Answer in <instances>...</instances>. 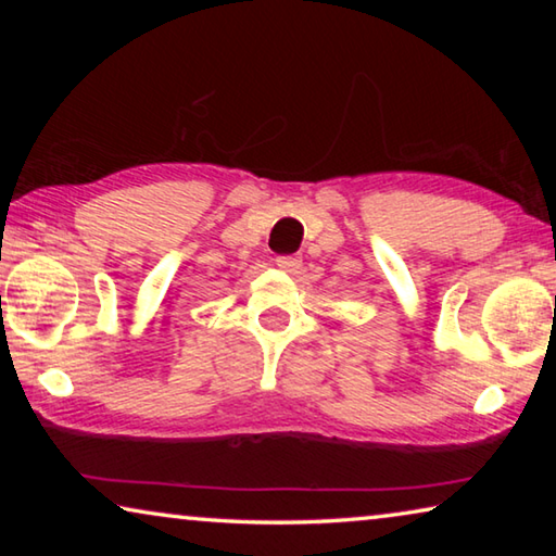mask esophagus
I'll return each mask as SVG.
<instances>
[{"instance_id":"obj_1","label":"esophagus","mask_w":556,"mask_h":556,"mask_svg":"<svg viewBox=\"0 0 556 556\" xmlns=\"http://www.w3.org/2000/svg\"><path fill=\"white\" fill-rule=\"evenodd\" d=\"M277 267L281 271H289V275H296V271L301 269V257H296V255H281V257H277Z\"/></svg>"}]
</instances>
